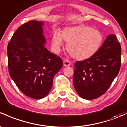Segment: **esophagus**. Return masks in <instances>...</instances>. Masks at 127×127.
I'll return each instance as SVG.
<instances>
[{
	"mask_svg": "<svg viewBox=\"0 0 127 127\" xmlns=\"http://www.w3.org/2000/svg\"><path fill=\"white\" fill-rule=\"evenodd\" d=\"M70 64H71V63H70L69 61H68V60H64V61H63L64 66H70Z\"/></svg>",
	"mask_w": 127,
	"mask_h": 127,
	"instance_id": "obj_1",
	"label": "esophagus"
}]
</instances>
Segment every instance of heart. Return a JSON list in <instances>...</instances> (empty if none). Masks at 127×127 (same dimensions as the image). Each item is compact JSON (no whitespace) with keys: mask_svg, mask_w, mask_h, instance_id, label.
<instances>
[{"mask_svg":"<svg viewBox=\"0 0 127 127\" xmlns=\"http://www.w3.org/2000/svg\"><path fill=\"white\" fill-rule=\"evenodd\" d=\"M103 37L100 32L85 25L67 27L61 33L54 31L51 40L52 49L59 53L63 46V41L67 42L66 49L72 58L85 60L93 57L102 44Z\"/></svg>","mask_w":127,"mask_h":127,"instance_id":"obj_1","label":"heart"}]
</instances>
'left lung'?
Here are the masks:
<instances>
[{"mask_svg":"<svg viewBox=\"0 0 127 127\" xmlns=\"http://www.w3.org/2000/svg\"><path fill=\"white\" fill-rule=\"evenodd\" d=\"M121 47L115 34H109L91 58L75 63L73 83L81 98L93 100L107 91L119 72Z\"/></svg>","mask_w":127,"mask_h":127,"instance_id":"obj_1","label":"left lung"}]
</instances>
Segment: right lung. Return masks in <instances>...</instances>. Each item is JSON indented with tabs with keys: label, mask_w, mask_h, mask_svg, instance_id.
Returning <instances> with one entry per match:
<instances>
[{
	"label": "right lung",
	"mask_w": 127,
	"mask_h": 127,
	"mask_svg": "<svg viewBox=\"0 0 127 127\" xmlns=\"http://www.w3.org/2000/svg\"><path fill=\"white\" fill-rule=\"evenodd\" d=\"M44 22L31 21L17 29L7 47L11 78L26 96L41 99L47 95L55 75L63 66L61 58L45 47Z\"/></svg>",
	"instance_id": "obj_1"
}]
</instances>
